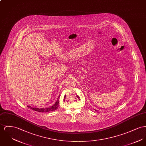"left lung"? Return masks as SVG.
I'll return each mask as SVG.
<instances>
[{"label":"left lung","mask_w":146,"mask_h":146,"mask_svg":"<svg viewBox=\"0 0 146 146\" xmlns=\"http://www.w3.org/2000/svg\"><path fill=\"white\" fill-rule=\"evenodd\" d=\"M95 111H96V110H95Z\"/></svg>","instance_id":"8db88e82"}]
</instances>
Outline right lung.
Returning a JSON list of instances; mask_svg holds the SVG:
<instances>
[{"mask_svg":"<svg viewBox=\"0 0 146 146\" xmlns=\"http://www.w3.org/2000/svg\"><path fill=\"white\" fill-rule=\"evenodd\" d=\"M59 96L58 97V99L56 100V102L51 107H47V108H35V107H32L29 106H27L29 108H31V109L33 110L34 111L39 112H51V111H56L58 107H59Z\"/></svg>","mask_w":146,"mask_h":146,"instance_id":"right-lung-1","label":"right lung"}]
</instances>
